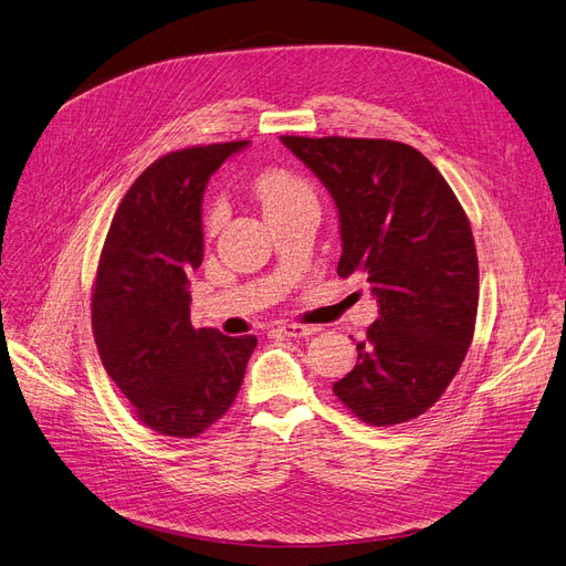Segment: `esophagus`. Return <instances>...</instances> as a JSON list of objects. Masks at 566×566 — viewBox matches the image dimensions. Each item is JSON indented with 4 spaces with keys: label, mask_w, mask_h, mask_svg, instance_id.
<instances>
[{
    "label": "esophagus",
    "mask_w": 566,
    "mask_h": 566,
    "mask_svg": "<svg viewBox=\"0 0 566 566\" xmlns=\"http://www.w3.org/2000/svg\"><path fill=\"white\" fill-rule=\"evenodd\" d=\"M279 329H281L285 336H292V338H304V336L315 334V332H318L321 327H315V325H297V323H283Z\"/></svg>",
    "instance_id": "34e87169"
}]
</instances>
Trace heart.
<instances>
[{
	"mask_svg": "<svg viewBox=\"0 0 566 566\" xmlns=\"http://www.w3.org/2000/svg\"><path fill=\"white\" fill-rule=\"evenodd\" d=\"M255 195L264 209V216L274 213V211H283L292 205H300V201L311 199V190L302 184V180L287 171H281V169L262 174L255 184ZM216 220H218V216L211 218V222H216Z\"/></svg>",
	"mask_w": 566,
	"mask_h": 566,
	"instance_id": "b5f03b06",
	"label": "heart"
}]
</instances>
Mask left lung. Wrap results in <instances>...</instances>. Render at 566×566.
Returning <instances> with one entry per match:
<instances>
[{
	"instance_id": "1",
	"label": "left lung",
	"mask_w": 566,
	"mask_h": 566,
	"mask_svg": "<svg viewBox=\"0 0 566 566\" xmlns=\"http://www.w3.org/2000/svg\"><path fill=\"white\" fill-rule=\"evenodd\" d=\"M338 211L336 274H365L378 321L332 390L376 427L418 418L453 380L479 311V258L455 192L413 146L281 137Z\"/></svg>"
}]
</instances>
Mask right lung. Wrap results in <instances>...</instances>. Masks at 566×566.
Masks as SVG:
<instances>
[{"label": "right lung", "instance_id": "1", "mask_svg": "<svg viewBox=\"0 0 566 566\" xmlns=\"http://www.w3.org/2000/svg\"><path fill=\"white\" fill-rule=\"evenodd\" d=\"M248 142L195 146L155 160L111 220L93 290L102 365L134 413L192 439L228 413L258 338L195 329L190 274L205 260L201 199L213 171Z\"/></svg>", "mask_w": 566, "mask_h": 566}]
</instances>
